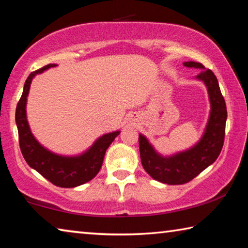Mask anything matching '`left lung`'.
Returning <instances> with one entry per match:
<instances>
[{"instance_id":"8db88e82","label":"left lung","mask_w":248,"mask_h":248,"mask_svg":"<svg viewBox=\"0 0 248 248\" xmlns=\"http://www.w3.org/2000/svg\"><path fill=\"white\" fill-rule=\"evenodd\" d=\"M188 68H199L201 72L196 79L202 81L208 89L211 111L203 135L191 148L162 156L144 135L140 134V153L144 169L157 181L167 185H184L212 165L222 151L225 136L226 105L217 77L200 62H184Z\"/></svg>"}]
</instances>
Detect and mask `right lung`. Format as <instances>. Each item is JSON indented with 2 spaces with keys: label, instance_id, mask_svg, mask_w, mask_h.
I'll return each instance as SVG.
<instances>
[{
  "label": "right lung",
  "instance_id": "obj_1",
  "mask_svg": "<svg viewBox=\"0 0 248 248\" xmlns=\"http://www.w3.org/2000/svg\"><path fill=\"white\" fill-rule=\"evenodd\" d=\"M56 66L55 63H49L28 76L24 84L23 94L16 107L15 121L18 129L19 147L28 166L57 186L75 188L92 180L96 176L102 167L105 152L121 132L115 131L104 134L93 143L90 148L76 156H63L52 153L35 139L26 115L27 96L31 80L36 75L43 74L47 69Z\"/></svg>",
  "mask_w": 248,
  "mask_h": 248
}]
</instances>
